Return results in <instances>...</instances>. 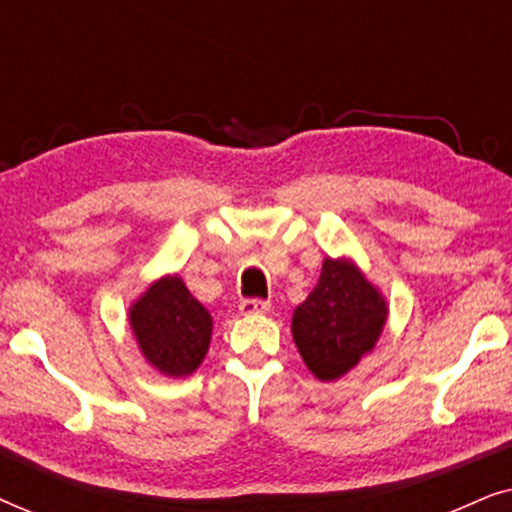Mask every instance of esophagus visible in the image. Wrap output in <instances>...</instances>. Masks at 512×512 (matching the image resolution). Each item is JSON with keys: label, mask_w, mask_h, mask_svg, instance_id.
Returning a JSON list of instances; mask_svg holds the SVG:
<instances>
[{"label": "esophagus", "mask_w": 512, "mask_h": 512, "mask_svg": "<svg viewBox=\"0 0 512 512\" xmlns=\"http://www.w3.org/2000/svg\"><path fill=\"white\" fill-rule=\"evenodd\" d=\"M268 310L270 303L263 298H244L240 303V312L247 314V317H251V314H265Z\"/></svg>", "instance_id": "34e87169"}]
</instances>
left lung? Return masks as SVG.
I'll list each match as a JSON object with an SVG mask.
<instances>
[{
    "label": "left lung",
    "mask_w": 512,
    "mask_h": 512,
    "mask_svg": "<svg viewBox=\"0 0 512 512\" xmlns=\"http://www.w3.org/2000/svg\"><path fill=\"white\" fill-rule=\"evenodd\" d=\"M387 303L373 284L347 261L326 258L319 284L293 312V340L305 366L319 380L352 370L375 347Z\"/></svg>",
    "instance_id": "obj_1"
}]
</instances>
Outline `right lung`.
I'll return each instance as SVG.
<instances>
[{"label":"right lung","mask_w":512,"mask_h":512,"mask_svg":"<svg viewBox=\"0 0 512 512\" xmlns=\"http://www.w3.org/2000/svg\"><path fill=\"white\" fill-rule=\"evenodd\" d=\"M130 324L146 361L172 377L191 375L212 338V317L177 275L151 284L132 305Z\"/></svg>","instance_id":"right-lung-1"}]
</instances>
